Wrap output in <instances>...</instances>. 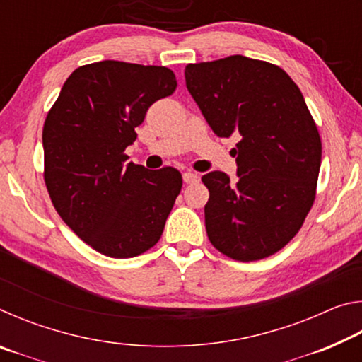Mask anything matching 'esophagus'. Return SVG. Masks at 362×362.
I'll return each instance as SVG.
<instances>
[{"instance_id": "1", "label": "esophagus", "mask_w": 362, "mask_h": 362, "mask_svg": "<svg viewBox=\"0 0 362 362\" xmlns=\"http://www.w3.org/2000/svg\"><path fill=\"white\" fill-rule=\"evenodd\" d=\"M183 182H185V183H198L199 177L196 175L194 173H185V174H183Z\"/></svg>"}]
</instances>
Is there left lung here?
I'll return each mask as SVG.
<instances>
[{
	"mask_svg": "<svg viewBox=\"0 0 362 362\" xmlns=\"http://www.w3.org/2000/svg\"><path fill=\"white\" fill-rule=\"evenodd\" d=\"M185 81L212 131L240 136L236 182L220 170L201 177L209 241L238 262L276 254L302 228L321 168V137L298 86L278 65L244 56L188 64Z\"/></svg>",
	"mask_w": 362,
	"mask_h": 362,
	"instance_id": "obj_1",
	"label": "left lung"
}]
</instances>
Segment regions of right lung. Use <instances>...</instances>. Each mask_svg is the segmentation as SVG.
<instances>
[{
  "instance_id": "obj_1",
  "label": "right lung",
  "mask_w": 362,
  "mask_h": 362,
  "mask_svg": "<svg viewBox=\"0 0 362 362\" xmlns=\"http://www.w3.org/2000/svg\"><path fill=\"white\" fill-rule=\"evenodd\" d=\"M168 66L102 60L71 73L42 127L45 183L60 218L97 252L131 259L159 241L182 174L126 163L151 103L174 94Z\"/></svg>"
}]
</instances>
